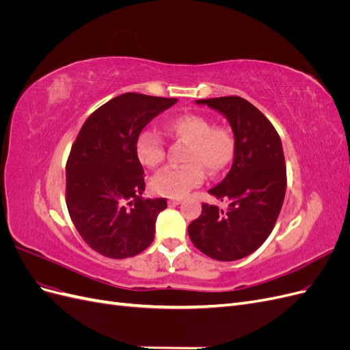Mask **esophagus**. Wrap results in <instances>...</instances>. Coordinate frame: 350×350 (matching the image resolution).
Wrapping results in <instances>:
<instances>
[{
	"label": "esophagus",
	"mask_w": 350,
	"mask_h": 350,
	"mask_svg": "<svg viewBox=\"0 0 350 350\" xmlns=\"http://www.w3.org/2000/svg\"><path fill=\"white\" fill-rule=\"evenodd\" d=\"M181 198H171V200H169V204H172V206H176V204H179V203H181Z\"/></svg>",
	"instance_id": "obj_1"
}]
</instances>
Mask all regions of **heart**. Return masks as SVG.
<instances>
[{
	"mask_svg": "<svg viewBox=\"0 0 350 350\" xmlns=\"http://www.w3.org/2000/svg\"><path fill=\"white\" fill-rule=\"evenodd\" d=\"M165 130L187 143L183 161L185 165L166 167L152 179L157 196L179 198L198 187L210 175L224 172L235 156V137L225 125H211L204 115L187 112L166 121ZM135 154L147 167H157L165 161V146L152 130H143L135 140Z\"/></svg>",
	"mask_w": 350,
	"mask_h": 350,
	"instance_id": "obj_1",
	"label": "heart"
}]
</instances>
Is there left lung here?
<instances>
[{
	"mask_svg": "<svg viewBox=\"0 0 350 350\" xmlns=\"http://www.w3.org/2000/svg\"><path fill=\"white\" fill-rule=\"evenodd\" d=\"M226 116L235 135V157L226 178L208 189L228 210L203 203L188 226L189 239L206 256L235 261L262 245L276 225L286 193L280 137L252 103L239 96L196 100Z\"/></svg>",
	"mask_w": 350,
	"mask_h": 350,
	"instance_id": "8db88e82",
	"label": "left lung"
}]
</instances>
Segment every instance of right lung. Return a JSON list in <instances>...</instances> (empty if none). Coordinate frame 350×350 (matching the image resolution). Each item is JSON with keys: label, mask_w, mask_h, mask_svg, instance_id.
Listing matches in <instances>:
<instances>
[{"label": "right lung", "mask_w": 350, "mask_h": 350, "mask_svg": "<svg viewBox=\"0 0 350 350\" xmlns=\"http://www.w3.org/2000/svg\"><path fill=\"white\" fill-rule=\"evenodd\" d=\"M178 99L124 93L83 124L67 159L66 203L83 241L108 258H129L154 238L166 198H143L144 169L135 140L156 115Z\"/></svg>", "instance_id": "add662e5"}]
</instances>
